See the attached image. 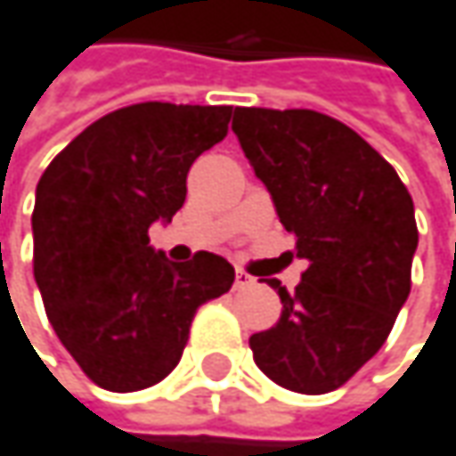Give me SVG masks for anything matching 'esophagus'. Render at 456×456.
<instances>
[{
	"label": "esophagus",
	"mask_w": 456,
	"mask_h": 456,
	"mask_svg": "<svg viewBox=\"0 0 456 456\" xmlns=\"http://www.w3.org/2000/svg\"><path fill=\"white\" fill-rule=\"evenodd\" d=\"M234 286H237V289H248V286H253V276L237 268V273H234Z\"/></svg>",
	"instance_id": "obj_1"
}]
</instances>
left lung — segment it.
Segmentation results:
<instances>
[{
	"label": "left lung",
	"mask_w": 456,
	"mask_h": 456,
	"mask_svg": "<svg viewBox=\"0 0 456 456\" xmlns=\"http://www.w3.org/2000/svg\"><path fill=\"white\" fill-rule=\"evenodd\" d=\"M232 131L307 260L294 294L268 279L283 309L250 338L255 363L294 392L338 389L382 348L411 294L413 199L387 159L330 116L234 108Z\"/></svg>",
	"instance_id": "8db88e82"
}]
</instances>
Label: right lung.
<instances>
[{
	"mask_svg": "<svg viewBox=\"0 0 456 456\" xmlns=\"http://www.w3.org/2000/svg\"><path fill=\"white\" fill-rule=\"evenodd\" d=\"M229 118V105H128L87 126L38 180L36 283L59 340L97 387L162 382L196 309L234 283L222 255L173 263L149 245V227L173 222L191 165L227 136Z\"/></svg>",
	"mask_w": 456,
	"mask_h": 456,
	"instance_id": "1",
	"label": "right lung"
}]
</instances>
